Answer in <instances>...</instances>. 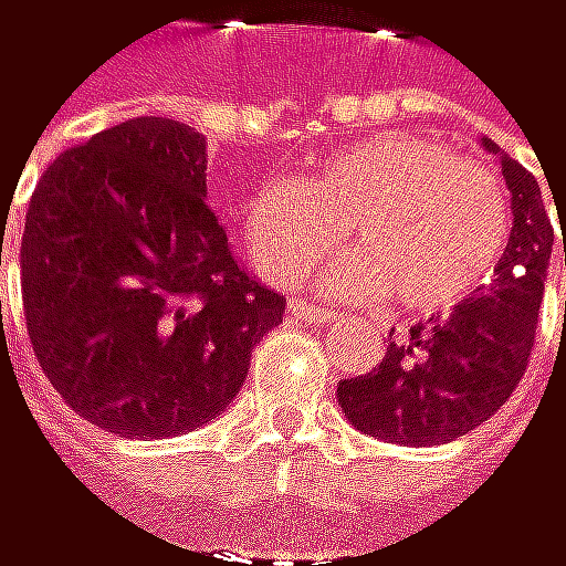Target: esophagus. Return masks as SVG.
Here are the masks:
<instances>
[{"label": "esophagus", "mask_w": 566, "mask_h": 566, "mask_svg": "<svg viewBox=\"0 0 566 566\" xmlns=\"http://www.w3.org/2000/svg\"><path fill=\"white\" fill-rule=\"evenodd\" d=\"M286 314H290L293 321H306V324H331V321H334V310L310 306V303H300V300H293V303L286 306Z\"/></svg>", "instance_id": "34e87169"}]
</instances>
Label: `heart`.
I'll use <instances>...</instances> for the list:
<instances>
[{
  "label": "heart",
  "mask_w": 566,
  "mask_h": 566,
  "mask_svg": "<svg viewBox=\"0 0 566 566\" xmlns=\"http://www.w3.org/2000/svg\"><path fill=\"white\" fill-rule=\"evenodd\" d=\"M327 290L388 293L405 314L442 317L496 276L510 209L503 188L449 145L385 130L327 151L303 181L270 178L242 206L256 270L293 286L337 249Z\"/></svg>",
  "instance_id": "1"
}]
</instances>
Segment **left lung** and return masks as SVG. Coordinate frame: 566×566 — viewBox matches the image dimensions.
I'll return each instance as SVG.
<instances>
[{
  "mask_svg": "<svg viewBox=\"0 0 566 566\" xmlns=\"http://www.w3.org/2000/svg\"><path fill=\"white\" fill-rule=\"evenodd\" d=\"M483 145L500 155L513 191L506 256L490 290L475 293L436 327H411L405 340L388 334L385 360L375 371L337 385L347 421L364 436L398 446H446L496 415L526 375L554 226L536 178L493 140Z\"/></svg>",
  "mask_w": 566,
  "mask_h": 566,
  "instance_id": "obj_1",
  "label": "left lung"
}]
</instances>
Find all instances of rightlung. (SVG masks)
I'll return each instance as SVG.
<instances>
[{"mask_svg":"<svg viewBox=\"0 0 566 566\" xmlns=\"http://www.w3.org/2000/svg\"><path fill=\"white\" fill-rule=\"evenodd\" d=\"M206 137L134 117L36 181L19 249L33 354L56 395L120 439L212 421L286 300L235 260L206 202Z\"/></svg>","mask_w":566,"mask_h":566,"instance_id":"add662e5","label":"right lung"}]
</instances>
